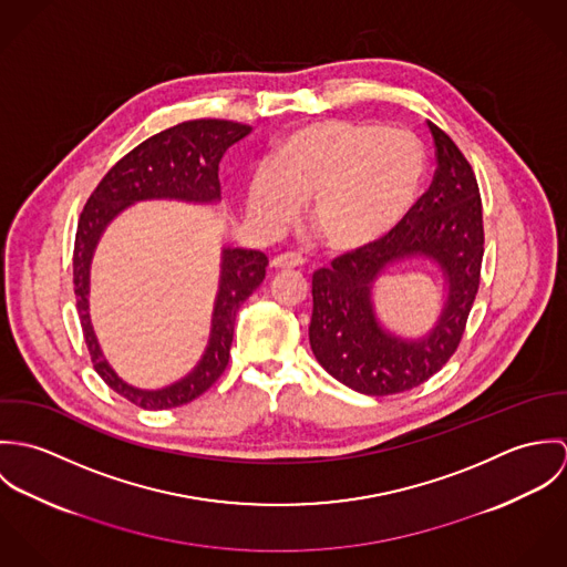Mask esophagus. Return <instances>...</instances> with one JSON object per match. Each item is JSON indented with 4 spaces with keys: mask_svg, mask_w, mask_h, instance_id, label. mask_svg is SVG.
I'll use <instances>...</instances> for the list:
<instances>
[{
    "mask_svg": "<svg viewBox=\"0 0 567 567\" xmlns=\"http://www.w3.org/2000/svg\"><path fill=\"white\" fill-rule=\"evenodd\" d=\"M301 264H303V257L297 252H281L270 259V268L275 270H290V268H299Z\"/></svg>",
    "mask_w": 567,
    "mask_h": 567,
    "instance_id": "obj_1",
    "label": "esophagus"
}]
</instances>
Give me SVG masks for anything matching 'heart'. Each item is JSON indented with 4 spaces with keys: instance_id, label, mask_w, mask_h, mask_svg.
Wrapping results in <instances>:
<instances>
[{
    "instance_id": "1",
    "label": "heart",
    "mask_w": 567,
    "mask_h": 567,
    "mask_svg": "<svg viewBox=\"0 0 567 567\" xmlns=\"http://www.w3.org/2000/svg\"><path fill=\"white\" fill-rule=\"evenodd\" d=\"M423 174V151L402 128L324 120L279 142L272 167L252 174L246 205L257 223L277 229L308 200V225L319 243L360 250L404 220Z\"/></svg>"
}]
</instances>
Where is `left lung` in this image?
Returning <instances> with one entry per match:
<instances>
[{"label": "left lung", "mask_w": 567, "mask_h": 567, "mask_svg": "<svg viewBox=\"0 0 567 567\" xmlns=\"http://www.w3.org/2000/svg\"><path fill=\"white\" fill-rule=\"evenodd\" d=\"M436 146L430 189L389 236L344 252L312 277L310 347L324 371L362 395L404 393L445 367L474 306L485 252L483 203L470 162L427 122ZM427 258L444 277L446 299L433 329L419 339L386 330L372 288L400 260Z\"/></svg>", "instance_id": "left-lung-1"}]
</instances>
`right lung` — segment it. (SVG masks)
Listing matches in <instances>:
<instances>
[{
  "label": "right lung",
  "mask_w": 567,
  "mask_h": 567,
  "mask_svg": "<svg viewBox=\"0 0 567 567\" xmlns=\"http://www.w3.org/2000/svg\"><path fill=\"white\" fill-rule=\"evenodd\" d=\"M252 128L227 120H192L153 135L115 163L89 196L74 244V292L84 342L97 375L122 398L146 410L189 404L227 369L236 315L266 277L268 257L250 248H223L220 279L212 312V329L198 364L163 389H137L124 382L102 353L89 315V281L95 246L104 229L131 205L142 200H183L212 205L220 200L218 165L229 146Z\"/></svg>",
  "instance_id": "add662e5"
}]
</instances>
